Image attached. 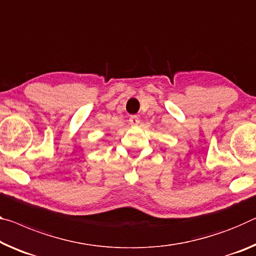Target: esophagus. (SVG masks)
<instances>
[{"label": "esophagus", "mask_w": 256, "mask_h": 256, "mask_svg": "<svg viewBox=\"0 0 256 256\" xmlns=\"http://www.w3.org/2000/svg\"><path fill=\"white\" fill-rule=\"evenodd\" d=\"M128 122H130V124H131V125H134V126H136V125H139L140 120H139V117H138V116H131V117H130Z\"/></svg>", "instance_id": "obj_1"}]
</instances>
